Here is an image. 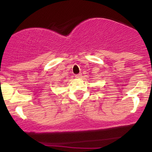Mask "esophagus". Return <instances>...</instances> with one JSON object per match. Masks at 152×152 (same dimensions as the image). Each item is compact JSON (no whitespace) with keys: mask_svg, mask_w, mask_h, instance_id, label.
<instances>
[{"mask_svg":"<svg viewBox=\"0 0 152 152\" xmlns=\"http://www.w3.org/2000/svg\"><path fill=\"white\" fill-rule=\"evenodd\" d=\"M75 77H76V79H79V78L82 77V73H79V74L75 75Z\"/></svg>","mask_w":152,"mask_h":152,"instance_id":"34e87169","label":"esophagus"}]
</instances>
